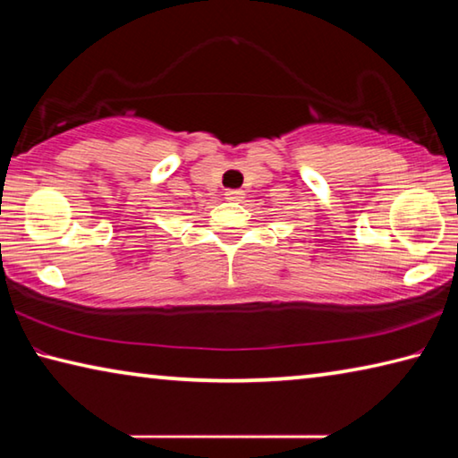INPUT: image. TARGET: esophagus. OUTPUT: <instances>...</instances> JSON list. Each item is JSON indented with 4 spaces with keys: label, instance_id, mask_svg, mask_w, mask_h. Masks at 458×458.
I'll list each match as a JSON object with an SVG mask.
<instances>
[{
    "label": "esophagus",
    "instance_id": "obj_1",
    "mask_svg": "<svg viewBox=\"0 0 458 458\" xmlns=\"http://www.w3.org/2000/svg\"><path fill=\"white\" fill-rule=\"evenodd\" d=\"M224 196H226V199H230V201H240L244 198V191L242 190H226L224 191Z\"/></svg>",
    "mask_w": 458,
    "mask_h": 458
}]
</instances>
